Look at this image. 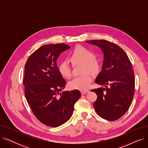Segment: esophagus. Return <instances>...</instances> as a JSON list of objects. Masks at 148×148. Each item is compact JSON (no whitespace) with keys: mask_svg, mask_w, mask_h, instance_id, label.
Returning a JSON list of instances; mask_svg holds the SVG:
<instances>
[{"mask_svg":"<svg viewBox=\"0 0 148 148\" xmlns=\"http://www.w3.org/2000/svg\"><path fill=\"white\" fill-rule=\"evenodd\" d=\"M89 92V90H82L81 91V94L82 95H84V94H86V93H88Z\"/></svg>","mask_w":148,"mask_h":148,"instance_id":"esophagus-1","label":"esophagus"}]
</instances>
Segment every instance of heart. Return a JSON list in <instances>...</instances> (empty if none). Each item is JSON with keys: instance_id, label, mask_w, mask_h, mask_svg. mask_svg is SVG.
Wrapping results in <instances>:
<instances>
[{"instance_id": "heart-1", "label": "heart", "mask_w": 148, "mask_h": 148, "mask_svg": "<svg viewBox=\"0 0 148 148\" xmlns=\"http://www.w3.org/2000/svg\"><path fill=\"white\" fill-rule=\"evenodd\" d=\"M69 59L73 64H83L82 73L83 75L74 78L68 83L71 89L80 90H87L92 81V75H97L100 71L101 65L99 61L94 58V54L83 46H77L69 54ZM58 69L61 75L65 79H69L71 76V69L68 62L62 61L59 65Z\"/></svg>"}]
</instances>
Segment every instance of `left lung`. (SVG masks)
Instances as JSON below:
<instances>
[{
	"instance_id": "obj_1",
	"label": "left lung",
	"mask_w": 148,
	"mask_h": 148,
	"mask_svg": "<svg viewBox=\"0 0 148 148\" xmlns=\"http://www.w3.org/2000/svg\"><path fill=\"white\" fill-rule=\"evenodd\" d=\"M86 42L98 46L104 54L102 70L95 83L106 88L91 90L98 95L95 110L101 118L116 121L127 112L133 99L135 80L132 64L117 44L104 40Z\"/></svg>"
}]
</instances>
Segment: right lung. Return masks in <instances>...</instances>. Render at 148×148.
I'll list each match as a JSON object with an SVG mask.
<instances>
[{
  "instance_id": "obj_1",
  "label": "right lung",
  "mask_w": 148,
  "mask_h": 148,
  "mask_svg": "<svg viewBox=\"0 0 148 148\" xmlns=\"http://www.w3.org/2000/svg\"><path fill=\"white\" fill-rule=\"evenodd\" d=\"M69 49L64 43L42 45L31 54L25 66L23 84L27 101L36 118L51 127L70 119L81 97L78 90L60 92L66 82L59 71L56 60Z\"/></svg>"
}]
</instances>
